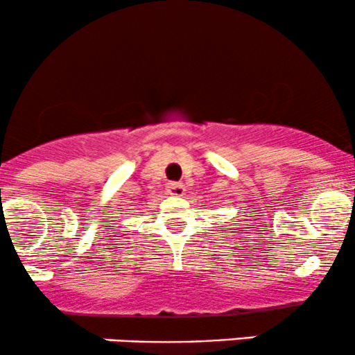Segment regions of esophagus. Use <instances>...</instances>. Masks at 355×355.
<instances>
[{"label":"esophagus","mask_w":355,"mask_h":355,"mask_svg":"<svg viewBox=\"0 0 355 355\" xmlns=\"http://www.w3.org/2000/svg\"><path fill=\"white\" fill-rule=\"evenodd\" d=\"M166 191H168L170 195H173V197H182V195L185 193V189H183L182 183L170 182L168 185H166Z\"/></svg>","instance_id":"1"}]
</instances>
